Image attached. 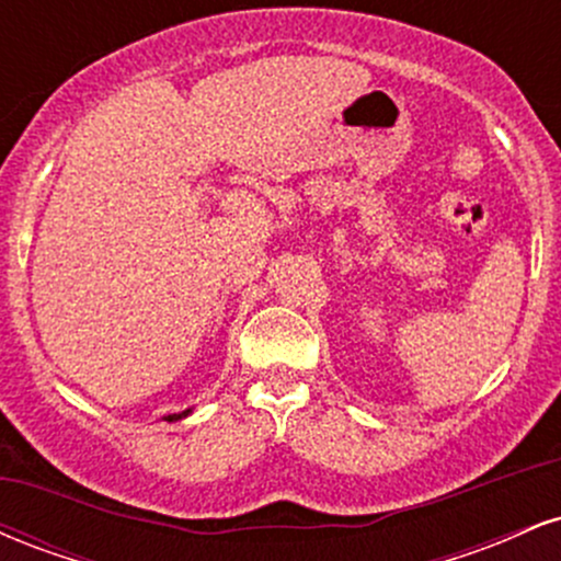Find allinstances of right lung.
<instances>
[{
	"instance_id": "obj_1",
	"label": "right lung",
	"mask_w": 561,
	"mask_h": 561,
	"mask_svg": "<svg viewBox=\"0 0 561 561\" xmlns=\"http://www.w3.org/2000/svg\"><path fill=\"white\" fill-rule=\"evenodd\" d=\"M186 414H190V409H186V411H182V414H171V416H163V420H169V422H173V420H182V416H186Z\"/></svg>"
}]
</instances>
